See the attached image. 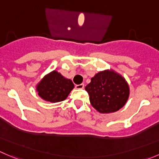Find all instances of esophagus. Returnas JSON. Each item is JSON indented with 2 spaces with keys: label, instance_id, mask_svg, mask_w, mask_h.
<instances>
[{
  "label": "esophagus",
  "instance_id": "obj_1",
  "mask_svg": "<svg viewBox=\"0 0 159 159\" xmlns=\"http://www.w3.org/2000/svg\"><path fill=\"white\" fill-rule=\"evenodd\" d=\"M75 88L76 89H84V84H78V85H75Z\"/></svg>",
  "mask_w": 159,
  "mask_h": 159
}]
</instances>
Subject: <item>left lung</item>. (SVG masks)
<instances>
[{"instance_id":"8db88e82","label":"left lung","mask_w":159,"mask_h":159,"mask_svg":"<svg viewBox=\"0 0 159 159\" xmlns=\"http://www.w3.org/2000/svg\"><path fill=\"white\" fill-rule=\"evenodd\" d=\"M92 106L101 113H111L125 105L129 96L126 80L113 70L97 73L85 87Z\"/></svg>"}]
</instances>
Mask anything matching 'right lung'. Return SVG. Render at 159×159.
I'll use <instances>...</instances> for the list:
<instances>
[{
  "mask_svg": "<svg viewBox=\"0 0 159 159\" xmlns=\"http://www.w3.org/2000/svg\"><path fill=\"white\" fill-rule=\"evenodd\" d=\"M73 88L72 81L55 70L45 75L37 85L39 96L53 103L66 100Z\"/></svg>",
  "mask_w": 159,
  "mask_h": 159,
  "instance_id": "add662e5",
  "label": "right lung"
}]
</instances>
